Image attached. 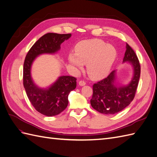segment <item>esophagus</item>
<instances>
[{
	"label": "esophagus",
	"mask_w": 157,
	"mask_h": 157,
	"mask_svg": "<svg viewBox=\"0 0 157 157\" xmlns=\"http://www.w3.org/2000/svg\"><path fill=\"white\" fill-rule=\"evenodd\" d=\"M78 85L81 86H85L86 85V82H85V81H80L79 82H78Z\"/></svg>",
	"instance_id": "1"
}]
</instances>
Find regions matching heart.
Instances as JSON below:
<instances>
[{"label":"heart","mask_w":157,"mask_h":157,"mask_svg":"<svg viewBox=\"0 0 157 157\" xmlns=\"http://www.w3.org/2000/svg\"><path fill=\"white\" fill-rule=\"evenodd\" d=\"M75 55L70 54L68 60L76 70L81 71L86 64V71L93 79H101L107 76L117 58V52L113 45L101 39L81 41L75 47Z\"/></svg>","instance_id":"b5f03b06"}]
</instances>
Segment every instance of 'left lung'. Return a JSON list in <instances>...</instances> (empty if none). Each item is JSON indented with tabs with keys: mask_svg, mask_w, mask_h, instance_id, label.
Listing matches in <instances>:
<instances>
[{
	"mask_svg": "<svg viewBox=\"0 0 157 157\" xmlns=\"http://www.w3.org/2000/svg\"><path fill=\"white\" fill-rule=\"evenodd\" d=\"M123 63H127L132 67V76L128 84L121 85L117 82V71L114 70L106 78L93 85L90 105L99 113H117L128 106L135 97L140 78V66L135 51L128 44L126 45Z\"/></svg>",
	"mask_w": 157,
	"mask_h": 157,
	"instance_id": "8db88e82",
	"label": "left lung"
}]
</instances>
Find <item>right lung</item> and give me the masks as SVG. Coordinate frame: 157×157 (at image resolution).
<instances>
[{
    "label": "right lung",
    "mask_w": 157,
    "mask_h": 157,
    "mask_svg": "<svg viewBox=\"0 0 157 157\" xmlns=\"http://www.w3.org/2000/svg\"><path fill=\"white\" fill-rule=\"evenodd\" d=\"M71 34L47 33L30 48L24 63L23 85L31 104L38 112L47 117L56 116L67 108L68 97L76 86V78L71 76H60L47 88L39 87L31 75L33 63L42 55H55L60 50V45L68 40Z\"/></svg>",
    "instance_id": "obj_1"
}]
</instances>
